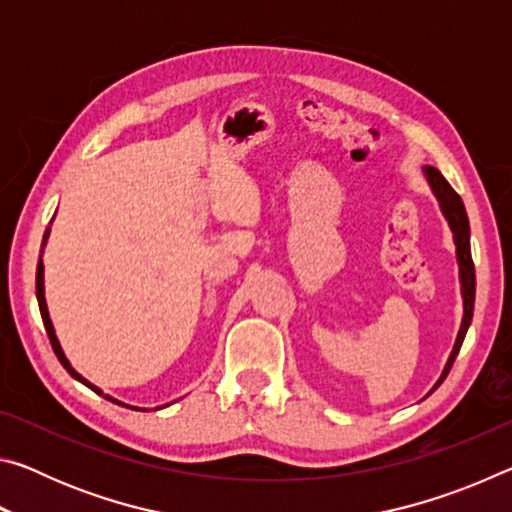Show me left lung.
<instances>
[{
  "label": "left lung",
  "instance_id": "obj_1",
  "mask_svg": "<svg viewBox=\"0 0 512 512\" xmlns=\"http://www.w3.org/2000/svg\"><path fill=\"white\" fill-rule=\"evenodd\" d=\"M424 176H427V183L431 187L433 196L438 198L440 210H443L445 219L449 223V228L454 232V244H456V259H458V277H461V293H463V323L461 329H458L454 350L449 354V359L445 363V370L440 379L436 381V386L431 388V393L443 384L445 377L449 375V370L454 366V359L458 350H461L463 339L467 334V327L472 323V314H474V291H476V277H474V262H472V250H470V221H467L465 214V205L461 201L452 185L447 183L436 167H424Z\"/></svg>",
  "mask_w": 512,
  "mask_h": 512
}]
</instances>
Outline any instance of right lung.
<instances>
[{"mask_svg": "<svg viewBox=\"0 0 512 512\" xmlns=\"http://www.w3.org/2000/svg\"><path fill=\"white\" fill-rule=\"evenodd\" d=\"M47 235H49V230L45 232V239H47ZM42 246H45V241H42ZM36 293H38V305H40V314H42V323H45V329H47V336H49V341H51V348H54V352H56V357H58V361L63 363V368L69 372V375H72L74 379H79L81 384H85L88 388H92L94 393H99V395H103L97 386L94 384H90L88 379H83L79 372H76L74 368H72V363L67 361V357H65V352H63V348H60V343H58V339H56V332H54V325H51V318H49V309H47V300H45V266H42V259L38 262V273H36ZM106 397V400H110V402H115V404H119V406H126V404H121V402H117V400H112L110 395H103ZM128 409H135V406H128ZM137 411H146V409H137Z\"/></svg>", "mask_w": 512, "mask_h": 512, "instance_id": "add662e5", "label": "right lung"}]
</instances>
